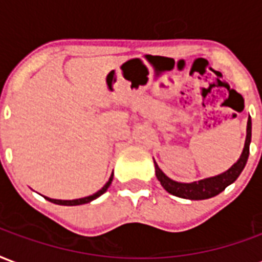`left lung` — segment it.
I'll return each mask as SVG.
<instances>
[{
	"label": "left lung",
	"mask_w": 262,
	"mask_h": 262,
	"mask_svg": "<svg viewBox=\"0 0 262 262\" xmlns=\"http://www.w3.org/2000/svg\"><path fill=\"white\" fill-rule=\"evenodd\" d=\"M250 141H251V119H250L249 116V121H247V136H246L243 152H242V156L237 160V162L233 164L232 168H229L226 172L218 176H214V178L193 182V183H179V182L169 179L158 168L157 162L154 161L157 179L160 180L162 187L168 193L176 195V197H180V199H187V200H205V199H211L214 195L220 194L221 191H224L230 183H233L234 180L239 178L242 170L245 169L246 162H247V158H249L250 154Z\"/></svg>",
	"instance_id": "8db88e82"
}]
</instances>
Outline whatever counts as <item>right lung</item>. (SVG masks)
<instances>
[{
	"mask_svg": "<svg viewBox=\"0 0 262 262\" xmlns=\"http://www.w3.org/2000/svg\"><path fill=\"white\" fill-rule=\"evenodd\" d=\"M112 178H114V175H111L110 180L106 182L105 186L102 187L101 190H98V191H97V193H94V194H93V195L84 197V199H77V200H54V199H48V197H46V199H47L48 201H51V203H54V204H59V205H80V204H86V203H90V201L96 200L97 197H100V195L105 193L106 189H108V187H110V185H111Z\"/></svg>",
	"mask_w": 262,
	"mask_h": 262,
	"instance_id": "right-lung-1",
	"label": "right lung"
}]
</instances>
